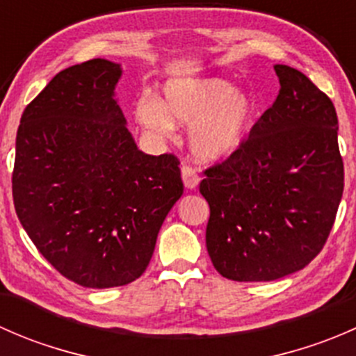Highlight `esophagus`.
<instances>
[{"label": "esophagus", "mask_w": 356, "mask_h": 356, "mask_svg": "<svg viewBox=\"0 0 356 356\" xmlns=\"http://www.w3.org/2000/svg\"><path fill=\"white\" fill-rule=\"evenodd\" d=\"M181 174H182V182L188 189H196V186L200 184V175L195 168H191L189 165H182L181 168Z\"/></svg>", "instance_id": "34e87169"}]
</instances>
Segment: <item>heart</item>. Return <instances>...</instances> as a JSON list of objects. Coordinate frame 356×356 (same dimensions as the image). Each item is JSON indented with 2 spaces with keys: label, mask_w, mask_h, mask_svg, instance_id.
<instances>
[{
  "label": "heart",
  "mask_w": 356,
  "mask_h": 356,
  "mask_svg": "<svg viewBox=\"0 0 356 356\" xmlns=\"http://www.w3.org/2000/svg\"><path fill=\"white\" fill-rule=\"evenodd\" d=\"M134 113L139 124L158 138H170L175 124H189L193 156L215 163L241 148L257 105L246 91L220 77H172L161 86V99L143 95Z\"/></svg>",
  "instance_id": "1"
}]
</instances>
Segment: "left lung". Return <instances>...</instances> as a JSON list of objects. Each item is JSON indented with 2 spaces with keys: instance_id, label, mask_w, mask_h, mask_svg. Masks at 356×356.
Wrapping results in <instances>:
<instances>
[{
  "instance_id": "left-lung-1",
  "label": "left lung",
  "mask_w": 356,
  "mask_h": 356,
  "mask_svg": "<svg viewBox=\"0 0 356 356\" xmlns=\"http://www.w3.org/2000/svg\"><path fill=\"white\" fill-rule=\"evenodd\" d=\"M279 95L241 148L204 170L207 250L225 279L275 281L325 245L344 168L332 102L296 68L274 65Z\"/></svg>"
}]
</instances>
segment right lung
Listing matches in <instances>:
<instances>
[{
  "label": "right lung",
  "mask_w": 356,
  "mask_h": 356,
  "mask_svg": "<svg viewBox=\"0 0 356 356\" xmlns=\"http://www.w3.org/2000/svg\"><path fill=\"white\" fill-rule=\"evenodd\" d=\"M120 63L68 67L24 110L13 203L39 253L84 288L141 277L182 196L179 160L146 155L115 98Z\"/></svg>",
  "instance_id": "1"
}]
</instances>
